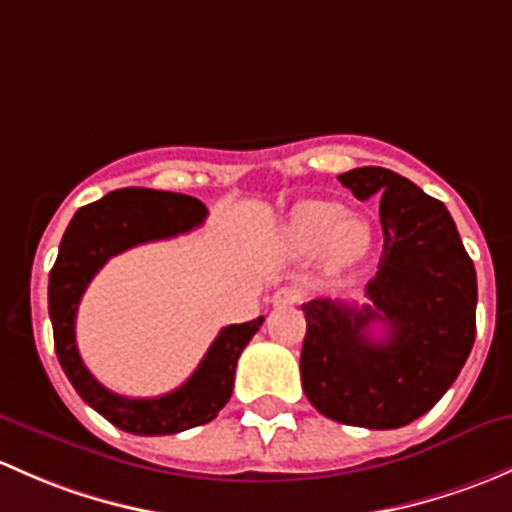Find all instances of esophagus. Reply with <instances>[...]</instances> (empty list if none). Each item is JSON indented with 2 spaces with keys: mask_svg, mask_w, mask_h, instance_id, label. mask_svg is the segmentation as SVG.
I'll list each match as a JSON object with an SVG mask.
<instances>
[{
  "mask_svg": "<svg viewBox=\"0 0 512 512\" xmlns=\"http://www.w3.org/2000/svg\"><path fill=\"white\" fill-rule=\"evenodd\" d=\"M303 300V288L298 286H283L281 291H276V295H273V305H295Z\"/></svg>",
  "mask_w": 512,
  "mask_h": 512,
  "instance_id": "obj_1",
  "label": "esophagus"
}]
</instances>
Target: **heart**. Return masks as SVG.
Wrapping results in <instances>:
<instances>
[{"label":"heart","mask_w":512,"mask_h":512,"mask_svg":"<svg viewBox=\"0 0 512 512\" xmlns=\"http://www.w3.org/2000/svg\"><path fill=\"white\" fill-rule=\"evenodd\" d=\"M286 241L295 254L323 249L330 268L355 266L372 246V229L365 219L345 217V207L325 199L300 202L286 224Z\"/></svg>","instance_id":"heart-1"}]
</instances>
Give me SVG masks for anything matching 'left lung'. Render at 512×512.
<instances>
[{"label": "left lung", "instance_id": "8db88e82", "mask_svg": "<svg viewBox=\"0 0 512 512\" xmlns=\"http://www.w3.org/2000/svg\"><path fill=\"white\" fill-rule=\"evenodd\" d=\"M360 202L379 199L384 251L367 303L303 305V392L328 419L399 429L446 394L476 340V268L449 209L407 177L357 167L337 177ZM382 324L385 335L369 328Z\"/></svg>", "mask_w": 512, "mask_h": 512}]
</instances>
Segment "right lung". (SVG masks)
<instances>
[{
	"instance_id": "add662e5",
	"label": "right lung",
	"mask_w": 512,
	"mask_h": 512,
	"mask_svg": "<svg viewBox=\"0 0 512 512\" xmlns=\"http://www.w3.org/2000/svg\"><path fill=\"white\" fill-rule=\"evenodd\" d=\"M207 219L199 199L157 189H115L73 214L49 273V318L61 370L83 402L118 429L138 436L179 434L217 419L234 389L236 362L263 318L221 328L192 377L162 397L133 399L110 392L88 372L76 347V313L93 276L113 256L147 241L172 239Z\"/></svg>"
}]
</instances>
